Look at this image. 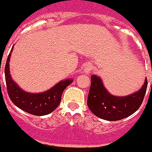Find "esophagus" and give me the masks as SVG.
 Masks as SVG:
<instances>
[{"mask_svg":"<svg viewBox=\"0 0 152 152\" xmlns=\"http://www.w3.org/2000/svg\"><path fill=\"white\" fill-rule=\"evenodd\" d=\"M92 69H93V66H92V64L90 63V62H88V63H86L85 66V73H87V74H89V73H91V71H92Z\"/></svg>","mask_w":152,"mask_h":152,"instance_id":"esophagus-1","label":"esophagus"}]
</instances>
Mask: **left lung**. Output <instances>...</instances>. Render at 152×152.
Listing matches in <instances>:
<instances>
[{
	"mask_svg": "<svg viewBox=\"0 0 152 152\" xmlns=\"http://www.w3.org/2000/svg\"><path fill=\"white\" fill-rule=\"evenodd\" d=\"M152 88V83H151ZM147 89V79L140 91L127 96H115L104 87L102 79L91 76L87 105L96 117L107 121H118L134 113L142 104Z\"/></svg>",
	"mask_w": 152,
	"mask_h": 152,
	"instance_id": "left-lung-1",
	"label": "left lung"
}]
</instances>
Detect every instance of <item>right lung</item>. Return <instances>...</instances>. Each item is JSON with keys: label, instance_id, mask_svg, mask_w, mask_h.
Instances as JSON below:
<instances>
[{"label": "right lung", "instance_id": "1", "mask_svg": "<svg viewBox=\"0 0 152 152\" xmlns=\"http://www.w3.org/2000/svg\"><path fill=\"white\" fill-rule=\"evenodd\" d=\"M12 49L13 47L10 51L5 66L7 89L11 101L21 110L35 116H44L52 113L60 104L63 91L73 82V79L61 80L50 90L41 93L33 94L23 91L12 80L10 74L9 61Z\"/></svg>", "mask_w": 152, "mask_h": 152}]
</instances>
